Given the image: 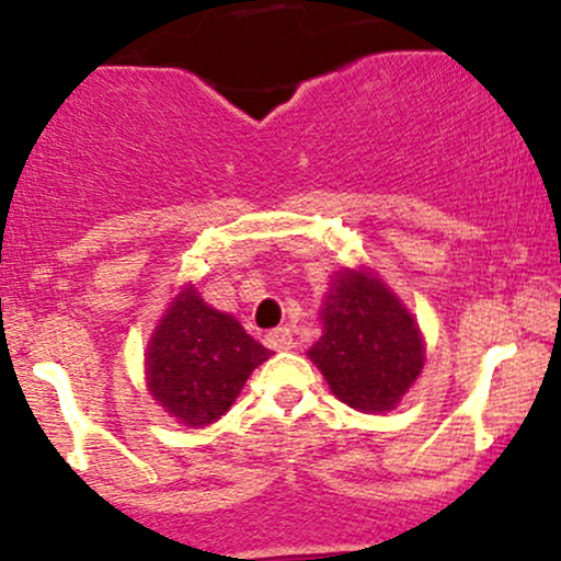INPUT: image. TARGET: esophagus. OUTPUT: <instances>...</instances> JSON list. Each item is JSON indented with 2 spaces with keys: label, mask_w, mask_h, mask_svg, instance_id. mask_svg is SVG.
Instances as JSON below:
<instances>
[{
  "label": "esophagus",
  "mask_w": 561,
  "mask_h": 561,
  "mask_svg": "<svg viewBox=\"0 0 561 561\" xmlns=\"http://www.w3.org/2000/svg\"><path fill=\"white\" fill-rule=\"evenodd\" d=\"M266 346L274 351H290L293 348V332L290 328H276L266 335Z\"/></svg>",
  "instance_id": "obj_1"
}]
</instances>
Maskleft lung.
Here are the masks:
<instances>
[{
  "label": "left lung",
  "mask_w": 561,
  "mask_h": 561,
  "mask_svg": "<svg viewBox=\"0 0 561 561\" xmlns=\"http://www.w3.org/2000/svg\"><path fill=\"white\" fill-rule=\"evenodd\" d=\"M324 335L309 356L332 393L362 412L391 410L423 370V341L393 295L362 271L332 282Z\"/></svg>",
  "instance_id": "obj_1"
}]
</instances>
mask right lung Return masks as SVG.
<instances>
[{"mask_svg": "<svg viewBox=\"0 0 561 561\" xmlns=\"http://www.w3.org/2000/svg\"><path fill=\"white\" fill-rule=\"evenodd\" d=\"M271 351L229 313L210 309L191 287L175 298L149 346V389L175 421H218Z\"/></svg>", "mask_w": 561, "mask_h": 561, "instance_id": "obj_1", "label": "right lung"}]
</instances>
